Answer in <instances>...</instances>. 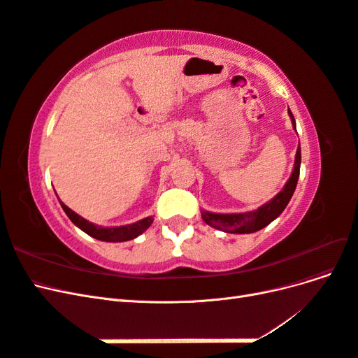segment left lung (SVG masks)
<instances>
[{
    "label": "left lung",
    "instance_id": "left-lung-1",
    "mask_svg": "<svg viewBox=\"0 0 358 358\" xmlns=\"http://www.w3.org/2000/svg\"><path fill=\"white\" fill-rule=\"evenodd\" d=\"M288 113L291 116L292 128L296 129L294 116H292L289 109H288ZM300 161H301V152H300V145H299V149L296 152L294 170H292L291 178L285 183L284 189L280 191L273 200H270L259 209L252 212H245V213H227V215L201 212L203 221L216 230H222L225 233H236V234H248V233H254L264 229L266 225H268L273 220H276L278 216L284 212L288 201L292 197V194H294L299 175H300Z\"/></svg>",
    "mask_w": 358,
    "mask_h": 358
}]
</instances>
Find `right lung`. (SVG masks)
<instances>
[{
	"mask_svg": "<svg viewBox=\"0 0 358 358\" xmlns=\"http://www.w3.org/2000/svg\"><path fill=\"white\" fill-rule=\"evenodd\" d=\"M61 206L64 212L67 213L69 218L71 220V222L74 225H78L80 230H83L86 234H90L95 239L103 241V242H125V241H131L134 237L142 234L145 230L149 229V225L152 224L154 218L152 216H148V218L142 220V221H137L134 224H129V225H124V227H110V229H103V227L99 225H94L92 222L83 220L82 216H79L76 212H73L70 208H67L66 204H64L59 200Z\"/></svg>",
	"mask_w": 358,
	"mask_h": 358,
	"instance_id": "obj_1",
	"label": "right lung"
}]
</instances>
